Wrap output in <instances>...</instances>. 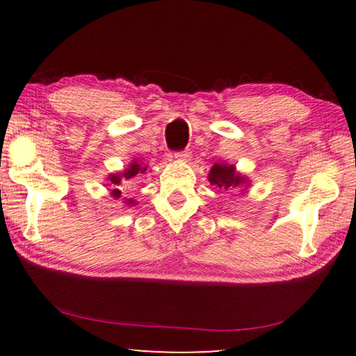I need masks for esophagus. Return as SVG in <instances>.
<instances>
[{"instance_id": "esophagus-1", "label": "esophagus", "mask_w": 356, "mask_h": 356, "mask_svg": "<svg viewBox=\"0 0 356 356\" xmlns=\"http://www.w3.org/2000/svg\"><path fill=\"white\" fill-rule=\"evenodd\" d=\"M174 156H176L177 160L188 161L190 156H191V152H190V150H182V152H176V154H174Z\"/></svg>"}]
</instances>
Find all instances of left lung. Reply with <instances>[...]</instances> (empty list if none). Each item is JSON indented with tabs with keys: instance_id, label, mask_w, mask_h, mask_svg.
<instances>
[{
	"instance_id": "obj_1",
	"label": "left lung",
	"mask_w": 356,
	"mask_h": 356,
	"mask_svg": "<svg viewBox=\"0 0 356 356\" xmlns=\"http://www.w3.org/2000/svg\"><path fill=\"white\" fill-rule=\"evenodd\" d=\"M209 182L212 185H216L218 188H237V186L248 185L246 177L236 171L234 165L226 163H215L212 170L209 172Z\"/></svg>"
}]
</instances>
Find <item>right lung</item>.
Instances as JSON below:
<instances>
[{
	"instance_id": "add662e5",
	"label": "right lung",
	"mask_w": 356,
	"mask_h": 356,
	"mask_svg": "<svg viewBox=\"0 0 356 356\" xmlns=\"http://www.w3.org/2000/svg\"><path fill=\"white\" fill-rule=\"evenodd\" d=\"M147 170L146 165L143 163H138L136 160H134L130 163V166L127 168V170H124L122 172H114V174H110L108 176V180L113 184V188H111V196L114 197V200H119L120 196H122V191H120V184L122 182H127V180L136 177L138 174H144ZM127 206H135V201L134 200H125L124 201Z\"/></svg>"
}]
</instances>
